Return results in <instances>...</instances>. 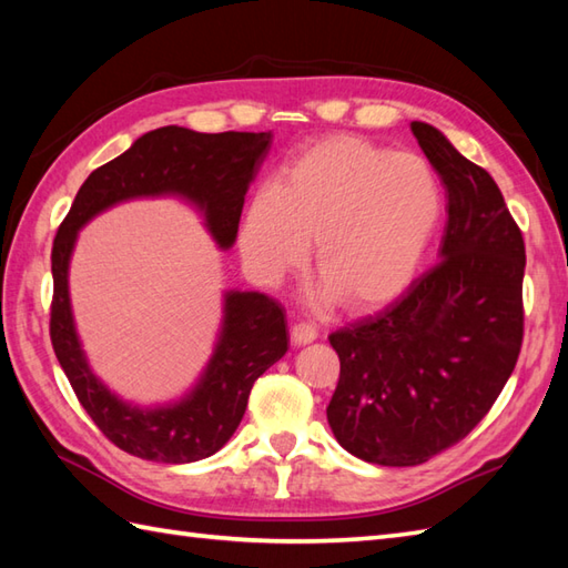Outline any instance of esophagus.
Listing matches in <instances>:
<instances>
[{"label":"esophagus","instance_id":"obj_1","mask_svg":"<svg viewBox=\"0 0 568 568\" xmlns=\"http://www.w3.org/2000/svg\"><path fill=\"white\" fill-rule=\"evenodd\" d=\"M291 336H293V344L295 346H305V344H312V342L317 339L320 329L312 322H297L295 327H293V332H291Z\"/></svg>","mask_w":568,"mask_h":568}]
</instances>
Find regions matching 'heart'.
Wrapping results in <instances>:
<instances>
[{"label": "heart", "instance_id": "obj_1", "mask_svg": "<svg viewBox=\"0 0 568 568\" xmlns=\"http://www.w3.org/2000/svg\"><path fill=\"white\" fill-rule=\"evenodd\" d=\"M442 214V190L415 153H390L361 136L312 143L273 185L253 192L239 248L263 281L305 263L352 312L393 303L413 283Z\"/></svg>", "mask_w": 568, "mask_h": 568}]
</instances>
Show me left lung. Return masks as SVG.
Listing matches in <instances>:
<instances>
[{"mask_svg":"<svg viewBox=\"0 0 568 568\" xmlns=\"http://www.w3.org/2000/svg\"><path fill=\"white\" fill-rule=\"evenodd\" d=\"M409 129L449 200L439 263L329 334L342 364L329 427L378 466L425 464L462 442L498 400L525 332V241L500 187L439 129Z\"/></svg>","mask_w":568,"mask_h":568,"instance_id":"1","label":"left lung"}]
</instances>
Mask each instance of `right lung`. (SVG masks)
<instances>
[{
  "mask_svg": "<svg viewBox=\"0 0 568 568\" xmlns=\"http://www.w3.org/2000/svg\"><path fill=\"white\" fill-rule=\"evenodd\" d=\"M271 131L200 134L161 126L119 159L92 171L58 226L51 253V344L84 413L119 449L161 464H190L220 452L246 413L253 383L287 352L283 307L263 293L224 295L220 342L200 383L183 400L136 407L106 388L88 366L70 310L68 265L80 229L94 214L134 197L178 195L204 214L220 248L236 241L244 197L271 151Z\"/></svg>",
  "mask_w": 568,
  "mask_h": 568,
  "instance_id": "add662e5",
  "label": "right lung"
}]
</instances>
